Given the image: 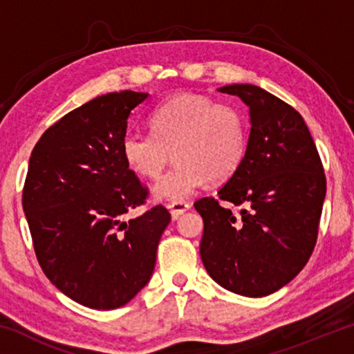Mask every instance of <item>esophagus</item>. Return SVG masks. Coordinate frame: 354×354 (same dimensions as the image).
<instances>
[{"label": "esophagus", "mask_w": 354, "mask_h": 354, "mask_svg": "<svg viewBox=\"0 0 354 354\" xmlns=\"http://www.w3.org/2000/svg\"><path fill=\"white\" fill-rule=\"evenodd\" d=\"M169 209H170V212H171V217H173V218H178L179 215L184 214L185 211H189V209H190V203L183 201V200L171 201L170 205H169Z\"/></svg>", "instance_id": "34e87169"}]
</instances>
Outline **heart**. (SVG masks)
Here are the masks:
<instances>
[{"label": "heart", "mask_w": 354, "mask_h": 354, "mask_svg": "<svg viewBox=\"0 0 354 354\" xmlns=\"http://www.w3.org/2000/svg\"><path fill=\"white\" fill-rule=\"evenodd\" d=\"M151 133L128 131L120 151L131 170L156 179L170 160L176 164L154 185L160 198L184 200L207 179L226 181L245 158L247 118L237 106L201 95H179L149 113Z\"/></svg>", "instance_id": "heart-1"}]
</instances>
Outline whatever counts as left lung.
Returning <instances> with one entry per match:
<instances>
[{
  "instance_id": "1",
  "label": "left lung",
  "mask_w": 354,
  "mask_h": 354,
  "mask_svg": "<svg viewBox=\"0 0 354 354\" xmlns=\"http://www.w3.org/2000/svg\"><path fill=\"white\" fill-rule=\"evenodd\" d=\"M220 92L250 106L251 131L242 164L218 198L203 196L194 205L205 223L201 261L225 289L266 297L290 283L313 254L325 171L306 123L290 104L251 84Z\"/></svg>"
}]
</instances>
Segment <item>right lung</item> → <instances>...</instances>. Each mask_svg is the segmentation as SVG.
I'll use <instances>...</instances> for the list:
<instances>
[{
  "mask_svg": "<svg viewBox=\"0 0 354 354\" xmlns=\"http://www.w3.org/2000/svg\"><path fill=\"white\" fill-rule=\"evenodd\" d=\"M148 97L112 92L76 107L48 128L29 158L23 211L46 278L76 303L115 309L151 278L171 215L143 206L148 187L124 162L128 117Z\"/></svg>",
  "mask_w": 354,
  "mask_h": 354,
  "instance_id": "1",
  "label": "right lung"
}]
</instances>
